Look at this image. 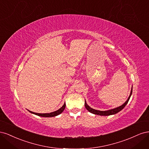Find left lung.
Here are the masks:
<instances>
[{
	"mask_svg": "<svg viewBox=\"0 0 149 149\" xmlns=\"http://www.w3.org/2000/svg\"><path fill=\"white\" fill-rule=\"evenodd\" d=\"M132 87L131 89V91H130V96H129L127 100L126 101L123 105L118 107H116L114 108V109H110V110H107V111H99V110H96V109H94L93 108L90 107L88 104L85 101L84 102V106L86 108V109L91 112V113H93L94 114H96V115H100V116H110V115H113L115 114L116 113H118L119 111H120L122 109H124V107L126 106V104L128 103L129 101V99L132 95Z\"/></svg>",
	"mask_w": 149,
	"mask_h": 149,
	"instance_id": "8db88e82",
	"label": "left lung"
}]
</instances>
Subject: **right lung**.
Masks as SVG:
<instances>
[{"label":"right lung","instance_id":"obj_1","mask_svg":"<svg viewBox=\"0 0 149 149\" xmlns=\"http://www.w3.org/2000/svg\"><path fill=\"white\" fill-rule=\"evenodd\" d=\"M65 106H66V104L65 102V104L63 105V106L60 108V109H59L58 110L56 111H54L53 112H50V113H45V114H40V113H36V112H31L30 111H29L30 112H31V113L32 114H34L35 115H37L38 116H41V117H45V118H50V117H55V116H56L60 114L61 112L64 111L65 108Z\"/></svg>","mask_w":149,"mask_h":149}]
</instances>
